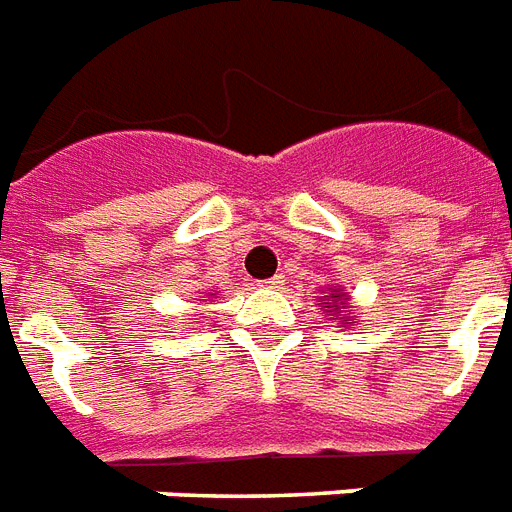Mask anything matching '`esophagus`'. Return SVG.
Masks as SVG:
<instances>
[{
    "label": "esophagus",
    "mask_w": 512,
    "mask_h": 512,
    "mask_svg": "<svg viewBox=\"0 0 512 512\" xmlns=\"http://www.w3.org/2000/svg\"><path fill=\"white\" fill-rule=\"evenodd\" d=\"M281 284H284V281H281V276H273V279H265L263 284H260V287H265V289H281Z\"/></svg>",
    "instance_id": "34e87169"
}]
</instances>
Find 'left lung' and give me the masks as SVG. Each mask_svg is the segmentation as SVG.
I'll list each match as a JSON object with an SVG mask.
<instances>
[{
	"mask_svg": "<svg viewBox=\"0 0 512 512\" xmlns=\"http://www.w3.org/2000/svg\"><path fill=\"white\" fill-rule=\"evenodd\" d=\"M321 311L327 316H340V321L345 327H356V319L350 316V295L342 287H329L324 289V297H319Z\"/></svg>",
	"mask_w": 512,
	"mask_h": 512,
	"instance_id": "left-lung-1",
	"label": "left lung"
}]
</instances>
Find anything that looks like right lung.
Listing matches in <instances>:
<instances>
[{"label": "right lung", "instance_id": "obj_1", "mask_svg": "<svg viewBox=\"0 0 512 512\" xmlns=\"http://www.w3.org/2000/svg\"><path fill=\"white\" fill-rule=\"evenodd\" d=\"M207 297H209V295H207Z\"/></svg>", "mask_w": 512, "mask_h": 512}]
</instances>
